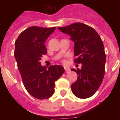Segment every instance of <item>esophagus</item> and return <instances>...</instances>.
Returning a JSON list of instances; mask_svg holds the SVG:
<instances>
[{"label":"esophagus","instance_id":"1","mask_svg":"<svg viewBox=\"0 0 120 120\" xmlns=\"http://www.w3.org/2000/svg\"><path fill=\"white\" fill-rule=\"evenodd\" d=\"M65 73H68L70 71V69H69V68H65Z\"/></svg>","mask_w":120,"mask_h":120}]
</instances>
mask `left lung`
Wrapping results in <instances>:
<instances>
[{
	"mask_svg": "<svg viewBox=\"0 0 120 120\" xmlns=\"http://www.w3.org/2000/svg\"><path fill=\"white\" fill-rule=\"evenodd\" d=\"M71 36L75 42V62L81 64L80 69H72L78 78L71 85V90L79 98H89L96 93L103 81L106 55L102 40L93 27L76 22L58 28Z\"/></svg>",
	"mask_w": 120,
	"mask_h": 120,
	"instance_id": "obj_1",
	"label": "left lung"
}]
</instances>
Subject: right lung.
I'll return each mask as SVG.
<instances>
[{"mask_svg": "<svg viewBox=\"0 0 120 120\" xmlns=\"http://www.w3.org/2000/svg\"><path fill=\"white\" fill-rule=\"evenodd\" d=\"M55 29L32 26L22 31L15 43V58L23 84L32 96L39 100L54 94L55 82L64 73L62 65H51L47 69L40 62L47 53L45 42Z\"/></svg>", "mask_w": 120, "mask_h": 120, "instance_id": "right-lung-1", "label": "right lung"}]
</instances>
